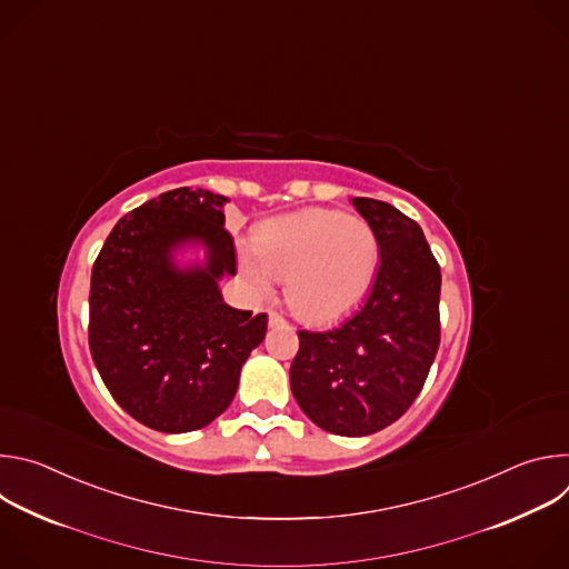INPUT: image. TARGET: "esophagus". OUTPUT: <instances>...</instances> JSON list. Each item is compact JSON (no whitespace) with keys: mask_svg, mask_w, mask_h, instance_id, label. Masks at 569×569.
<instances>
[{"mask_svg":"<svg viewBox=\"0 0 569 569\" xmlns=\"http://www.w3.org/2000/svg\"><path fill=\"white\" fill-rule=\"evenodd\" d=\"M268 323H270V327H279V323H286V319H283L279 312L270 310V312H268Z\"/></svg>","mask_w":569,"mask_h":569,"instance_id":"obj_1","label":"esophagus"}]
</instances>
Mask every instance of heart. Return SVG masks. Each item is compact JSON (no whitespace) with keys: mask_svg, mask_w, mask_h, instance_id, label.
I'll return each mask as SVG.
<instances>
[{"mask_svg":"<svg viewBox=\"0 0 569 569\" xmlns=\"http://www.w3.org/2000/svg\"><path fill=\"white\" fill-rule=\"evenodd\" d=\"M378 259L369 222L329 209L263 222L254 231V250L238 254L240 272L257 290H268L274 277L286 279V301L306 321H331L358 306Z\"/></svg>","mask_w":569,"mask_h":569,"instance_id":"1","label":"heart"}]
</instances>
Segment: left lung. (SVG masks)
Returning <instances> with one entry per match:
<instances>
[{"instance_id": "obj_1", "label": "left lung", "mask_w": 569, "mask_h": 569, "mask_svg": "<svg viewBox=\"0 0 569 569\" xmlns=\"http://www.w3.org/2000/svg\"><path fill=\"white\" fill-rule=\"evenodd\" d=\"M378 238L367 299L327 331H299L290 387L301 412L340 437L373 435L408 412L439 349L441 270L423 229L396 207L353 198Z\"/></svg>"}]
</instances>
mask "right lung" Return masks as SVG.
<instances>
[{"mask_svg":"<svg viewBox=\"0 0 569 569\" xmlns=\"http://www.w3.org/2000/svg\"><path fill=\"white\" fill-rule=\"evenodd\" d=\"M227 202L189 187L143 202L114 224L92 270L94 365L121 408L157 432L218 419L268 331L266 312L231 308L220 292L236 274Z\"/></svg>","mask_w":569,"mask_h":569,"instance_id":"add662e5","label":"right lung"}]
</instances>
